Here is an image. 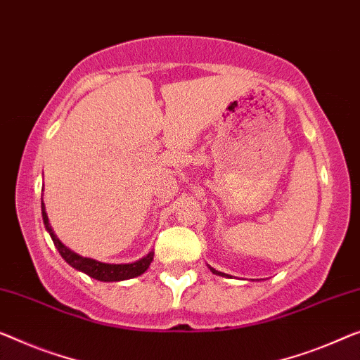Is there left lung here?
<instances>
[{
    "instance_id": "left-lung-1",
    "label": "left lung",
    "mask_w": 360,
    "mask_h": 360,
    "mask_svg": "<svg viewBox=\"0 0 360 360\" xmlns=\"http://www.w3.org/2000/svg\"><path fill=\"white\" fill-rule=\"evenodd\" d=\"M212 271H213V273H217V275H224V273H221V271H217V270H213V268H212Z\"/></svg>"
}]
</instances>
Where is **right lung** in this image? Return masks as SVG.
Returning <instances> with one entry per match:
<instances>
[{"instance_id": "right-lung-1", "label": "right lung", "mask_w": 360, "mask_h": 360, "mask_svg": "<svg viewBox=\"0 0 360 360\" xmlns=\"http://www.w3.org/2000/svg\"><path fill=\"white\" fill-rule=\"evenodd\" d=\"M41 214H43V223L48 231H50V236L55 243L56 249L60 250V254L64 260L68 262L69 265H72L77 270L87 273L89 276L95 278L98 281H122V280H131V278H136L139 275H142L143 271L147 270L153 260V252H150L148 255L143 257V259L134 262V264H122V265H111V264H101V262H96L94 259H87V257H80L77 254H74L72 250H69L66 245L61 244V240L56 238L55 233L51 231L50 223H48V217L45 213V205L41 202Z\"/></svg>"}]
</instances>
